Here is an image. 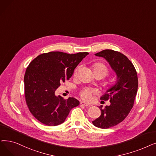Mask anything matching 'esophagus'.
I'll use <instances>...</instances> for the list:
<instances>
[{"label": "esophagus", "mask_w": 156, "mask_h": 156, "mask_svg": "<svg viewBox=\"0 0 156 156\" xmlns=\"http://www.w3.org/2000/svg\"><path fill=\"white\" fill-rule=\"evenodd\" d=\"M80 104H81V105H83V106H86V107H90V106H92L91 105H89V104H87V103H85L83 102V101H81V103H80Z\"/></svg>", "instance_id": "1"}]
</instances>
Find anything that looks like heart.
Wrapping results in <instances>:
<instances>
[{
	"instance_id": "b5f03b06",
	"label": "heart",
	"mask_w": 156,
	"mask_h": 156,
	"mask_svg": "<svg viewBox=\"0 0 156 156\" xmlns=\"http://www.w3.org/2000/svg\"><path fill=\"white\" fill-rule=\"evenodd\" d=\"M92 69L94 74H99L103 76V78L108 76L110 74V70L108 67L104 64L101 62H96L92 65ZM79 70V67H76L73 73V76H76ZM93 94L92 90L85 88L80 91V96L83 100L86 101H89Z\"/></svg>"
}]
</instances>
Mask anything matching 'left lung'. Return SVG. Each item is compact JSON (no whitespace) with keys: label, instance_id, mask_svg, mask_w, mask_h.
Listing matches in <instances>:
<instances>
[{"label":"left lung","instance_id":"obj_1","mask_svg":"<svg viewBox=\"0 0 156 156\" xmlns=\"http://www.w3.org/2000/svg\"><path fill=\"white\" fill-rule=\"evenodd\" d=\"M105 58L115 71L117 82L101 98V100H110V106L99 108V117L92 121L98 127L108 129L122 122L129 113L136 96L138 80L136 69L124 54L113 50H104L95 54Z\"/></svg>","mask_w":156,"mask_h":156}]
</instances>
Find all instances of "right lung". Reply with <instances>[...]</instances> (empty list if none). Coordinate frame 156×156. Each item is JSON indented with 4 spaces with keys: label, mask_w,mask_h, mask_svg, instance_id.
Returning <instances> with one entry per match:
<instances>
[{
    "label": "right lung",
    "mask_w": 156,
    "mask_h": 156,
    "mask_svg": "<svg viewBox=\"0 0 156 156\" xmlns=\"http://www.w3.org/2000/svg\"><path fill=\"white\" fill-rule=\"evenodd\" d=\"M89 53L69 54L50 51L38 55L30 62L24 76L25 98L30 112L40 122L49 126L63 123L76 99L55 96L62 82L69 80L74 69Z\"/></svg>",
    "instance_id": "1"
}]
</instances>
